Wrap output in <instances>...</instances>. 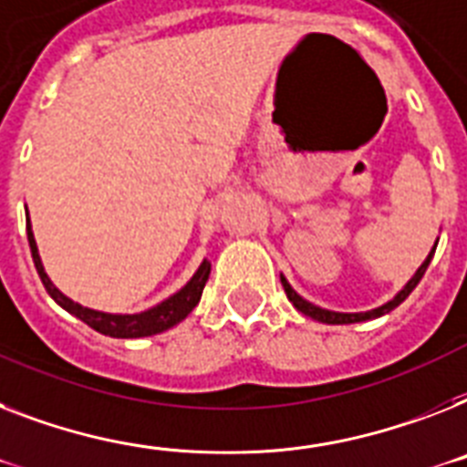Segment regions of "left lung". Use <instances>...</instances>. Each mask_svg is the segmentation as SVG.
Returning a JSON list of instances; mask_svg holds the SVG:
<instances>
[{"label": "left lung", "mask_w": 467, "mask_h": 467, "mask_svg": "<svg viewBox=\"0 0 467 467\" xmlns=\"http://www.w3.org/2000/svg\"><path fill=\"white\" fill-rule=\"evenodd\" d=\"M437 242H439V240H437ZM434 249H437V244H434ZM434 249H431V252L427 254V259H424L422 266H420L418 271H415V275H412V278L408 280V283H405V287H403V290H400V293L396 295V297L389 299L386 305L377 306V309H369V312L345 314V312H331V309H321V306L312 305V302H306V299L302 297V295L295 293L293 285H290V283H287V280H285V275H280V283H283V287H285L287 299L293 302L295 309H297V312L305 314V317H312L314 321H321V324H359V321L379 319V317H384V314L393 312V309H396V306L400 305V302H405V297H408V295H410L412 290L418 287L420 280H422L424 271H427V266H430L431 256H434Z\"/></svg>", "instance_id": "1"}]
</instances>
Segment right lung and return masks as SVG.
I'll return each mask as SVG.
<instances>
[{
    "label": "right lung",
    "mask_w": 467,
    "mask_h": 467,
    "mask_svg": "<svg viewBox=\"0 0 467 467\" xmlns=\"http://www.w3.org/2000/svg\"><path fill=\"white\" fill-rule=\"evenodd\" d=\"M26 230H28V244L30 254H33V264L37 268V275L43 280L45 290L49 293V297L55 299L57 305L67 309L69 314H74L76 319H81L83 324H88L90 328H96L102 336H109V338H146V336H155V333H162L172 328V326L180 324L182 319H187L192 309L199 305L201 293L206 287V280L211 275V264L206 259L201 261L199 271L192 275L187 285L177 290L174 295H170L168 299H162L161 305L150 306L146 312L139 314H108L98 312V309H88V306L78 305L74 299H69L64 293H59L55 287V283L49 280V275L45 273L43 261H40V254H37L36 237H33V227H30V218L26 223Z\"/></svg>",
    "instance_id": "add662e5"
}]
</instances>
